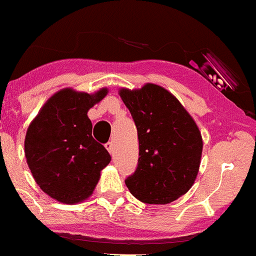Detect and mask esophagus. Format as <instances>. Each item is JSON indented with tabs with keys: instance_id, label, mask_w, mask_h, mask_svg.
<instances>
[{
	"instance_id": "obj_1",
	"label": "esophagus",
	"mask_w": 256,
	"mask_h": 256,
	"mask_svg": "<svg viewBox=\"0 0 256 256\" xmlns=\"http://www.w3.org/2000/svg\"><path fill=\"white\" fill-rule=\"evenodd\" d=\"M105 147H106V150L110 152V154H112V152H114V144H112V141H109L108 144H105Z\"/></svg>"
}]
</instances>
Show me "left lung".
Here are the masks:
<instances>
[{"mask_svg":"<svg viewBox=\"0 0 256 256\" xmlns=\"http://www.w3.org/2000/svg\"><path fill=\"white\" fill-rule=\"evenodd\" d=\"M138 136V162L125 180L141 202L167 204L186 194L197 177L202 136L194 120L164 88L146 84L120 90Z\"/></svg>","mask_w":256,"mask_h":256,"instance_id":"obj_1","label":"left lung"}]
</instances>
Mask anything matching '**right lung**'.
Wrapping results in <instances>:
<instances>
[{
  "mask_svg": "<svg viewBox=\"0 0 256 256\" xmlns=\"http://www.w3.org/2000/svg\"><path fill=\"white\" fill-rule=\"evenodd\" d=\"M108 89L90 95L64 89L40 109L26 134L24 152L37 184L54 200L66 204L84 200L94 190L100 171L112 156L92 136L88 110Z\"/></svg>",
  "mask_w": 256,
  "mask_h": 256,
  "instance_id": "add662e5",
  "label": "right lung"
}]
</instances>
